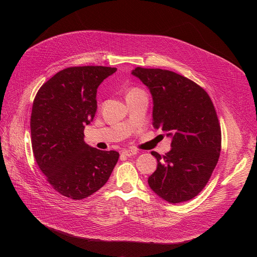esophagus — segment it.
Masks as SVG:
<instances>
[{
    "label": "esophagus",
    "instance_id": "1",
    "mask_svg": "<svg viewBox=\"0 0 257 257\" xmlns=\"http://www.w3.org/2000/svg\"><path fill=\"white\" fill-rule=\"evenodd\" d=\"M121 154L127 156V157H130V156H133L138 154V151L137 150H132V149H129V150H124L123 152H121Z\"/></svg>",
    "mask_w": 257,
    "mask_h": 257
}]
</instances>
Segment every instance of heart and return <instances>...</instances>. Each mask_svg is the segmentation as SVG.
<instances>
[{
  "label": "heart",
  "instance_id": "heart-1",
  "mask_svg": "<svg viewBox=\"0 0 257 257\" xmlns=\"http://www.w3.org/2000/svg\"><path fill=\"white\" fill-rule=\"evenodd\" d=\"M140 92H144V91H142L141 89H138V88H133L128 92V94H134V93H140Z\"/></svg>",
  "mask_w": 257,
  "mask_h": 257
}]
</instances>
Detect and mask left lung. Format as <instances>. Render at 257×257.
I'll return each instance as SVG.
<instances>
[{
	"mask_svg": "<svg viewBox=\"0 0 257 257\" xmlns=\"http://www.w3.org/2000/svg\"><path fill=\"white\" fill-rule=\"evenodd\" d=\"M131 74L149 88L153 127L171 138V150L157 159L148 179L151 190L169 203L196 197L208 182L221 152V128L207 92L181 75L137 67Z\"/></svg>",
	"mask_w": 257,
	"mask_h": 257,
	"instance_id": "8db88e82",
	"label": "left lung"
}]
</instances>
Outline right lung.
<instances>
[{"label": "right lung", "mask_w": 257, "mask_h": 257, "mask_svg": "<svg viewBox=\"0 0 257 257\" xmlns=\"http://www.w3.org/2000/svg\"><path fill=\"white\" fill-rule=\"evenodd\" d=\"M115 67H67L39 88L32 106L31 141L36 163L57 193L89 197L108 181L118 152L84 142V128L97 111V89Z\"/></svg>", "instance_id": "obj_1"}]
</instances>
